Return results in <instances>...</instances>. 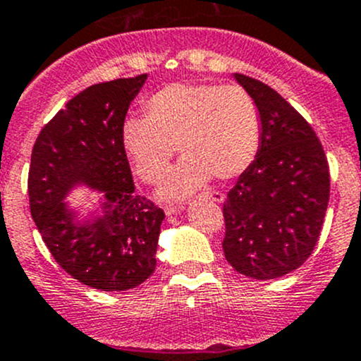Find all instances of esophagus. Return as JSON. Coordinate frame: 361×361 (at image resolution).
<instances>
[{"label":"esophagus","instance_id":"34e87169","mask_svg":"<svg viewBox=\"0 0 361 361\" xmlns=\"http://www.w3.org/2000/svg\"><path fill=\"white\" fill-rule=\"evenodd\" d=\"M204 197L211 199V201H214V202H224L225 195L221 194V192L213 190V192H206V194H204ZM180 211H181V206H167V207H166V213H167V214L180 213Z\"/></svg>","mask_w":361,"mask_h":361}]
</instances>
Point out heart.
Returning a JSON list of instances; mask_svg holds the SVG:
<instances>
[{
    "label": "heart",
    "mask_w": 361,
    "mask_h": 361,
    "mask_svg": "<svg viewBox=\"0 0 361 361\" xmlns=\"http://www.w3.org/2000/svg\"><path fill=\"white\" fill-rule=\"evenodd\" d=\"M147 116L122 126V145L134 173L159 183L180 147L183 160L160 187L162 199H183L211 176L238 178L257 159L262 120L248 90L220 83H171L145 104Z\"/></svg>",
    "instance_id": "heart-1"
}]
</instances>
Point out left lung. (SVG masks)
<instances>
[{
  "instance_id": "1",
  "label": "left lung",
  "mask_w": 361,
  "mask_h": 361,
  "mask_svg": "<svg viewBox=\"0 0 361 361\" xmlns=\"http://www.w3.org/2000/svg\"><path fill=\"white\" fill-rule=\"evenodd\" d=\"M235 80L257 103L260 150L224 204L225 258L253 279L300 267L318 243L330 197L329 160L307 120L274 89Z\"/></svg>"
}]
</instances>
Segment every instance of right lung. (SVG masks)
<instances>
[{
  "mask_svg": "<svg viewBox=\"0 0 361 361\" xmlns=\"http://www.w3.org/2000/svg\"><path fill=\"white\" fill-rule=\"evenodd\" d=\"M148 75L87 87L39 130L27 192L31 216L57 264L90 288L123 292L155 271L164 211L134 192L122 145L129 104ZM76 184L104 192L105 214L74 221L62 199Z\"/></svg>",
  "mask_w": 361,
  "mask_h": 361,
  "instance_id": "add662e5",
  "label": "right lung"
}]
</instances>
